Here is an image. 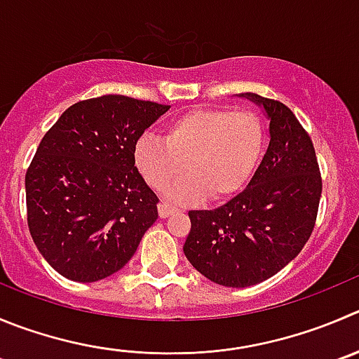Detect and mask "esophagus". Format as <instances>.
<instances>
[{
	"mask_svg": "<svg viewBox=\"0 0 359 359\" xmlns=\"http://www.w3.org/2000/svg\"><path fill=\"white\" fill-rule=\"evenodd\" d=\"M172 213H176V208H174V206H170V204H167V203L158 204V215L162 218L170 217Z\"/></svg>",
	"mask_w": 359,
	"mask_h": 359,
	"instance_id": "obj_1",
	"label": "esophagus"
}]
</instances>
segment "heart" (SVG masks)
<instances>
[{
	"label": "heart",
	"mask_w": 359,
	"mask_h": 359,
	"mask_svg": "<svg viewBox=\"0 0 359 359\" xmlns=\"http://www.w3.org/2000/svg\"><path fill=\"white\" fill-rule=\"evenodd\" d=\"M264 130L254 112L194 109L163 128L162 141L144 135L134 144L132 158L151 189L167 190L174 203L213 201L240 192L254 172L262 151Z\"/></svg>",
	"instance_id": "b5f03b06"
}]
</instances>
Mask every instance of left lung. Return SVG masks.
<instances>
[{
	"label": "left lung",
	"instance_id": "obj_1",
	"mask_svg": "<svg viewBox=\"0 0 359 359\" xmlns=\"http://www.w3.org/2000/svg\"><path fill=\"white\" fill-rule=\"evenodd\" d=\"M269 119V144L247 189L217 210L190 211L183 252L208 280L248 287L278 273L302 252L316 224L323 182L316 149L291 109L240 93Z\"/></svg>",
	"mask_w": 359,
	"mask_h": 359
}]
</instances>
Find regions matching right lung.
Listing matches in <instances>:
<instances>
[{
    "label": "right lung",
    "mask_w": 359,
    "mask_h": 359,
    "mask_svg": "<svg viewBox=\"0 0 359 359\" xmlns=\"http://www.w3.org/2000/svg\"><path fill=\"white\" fill-rule=\"evenodd\" d=\"M170 105L104 95L68 107L43 135L26 172L28 227L65 278L97 282L119 271L158 218V197L132 151Z\"/></svg>",
    "instance_id": "add662e5"
}]
</instances>
